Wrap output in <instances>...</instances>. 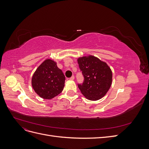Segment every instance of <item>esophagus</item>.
Wrapping results in <instances>:
<instances>
[{
  "mask_svg": "<svg viewBox=\"0 0 149 149\" xmlns=\"http://www.w3.org/2000/svg\"><path fill=\"white\" fill-rule=\"evenodd\" d=\"M70 80H74V76H72L70 78Z\"/></svg>",
  "mask_w": 149,
  "mask_h": 149,
  "instance_id": "34e87169",
  "label": "esophagus"
}]
</instances>
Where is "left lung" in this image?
I'll list each match as a JSON object with an SVG mask.
<instances>
[{"mask_svg":"<svg viewBox=\"0 0 149 149\" xmlns=\"http://www.w3.org/2000/svg\"><path fill=\"white\" fill-rule=\"evenodd\" d=\"M78 63L84 76V82L78 84L83 95L89 100L97 101L109 91L112 81V73L106 62L93 55L78 58Z\"/></svg>","mask_w":149,"mask_h":149,"instance_id":"left-lung-1","label":"left lung"}]
</instances>
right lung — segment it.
Listing matches in <instances>:
<instances>
[{"mask_svg": "<svg viewBox=\"0 0 149 149\" xmlns=\"http://www.w3.org/2000/svg\"><path fill=\"white\" fill-rule=\"evenodd\" d=\"M65 76L56 62L47 59L36 70L31 78L35 92L45 100H52L61 93L65 86Z\"/></svg>", "mask_w": 149, "mask_h": 149, "instance_id": "right-lung-1", "label": "right lung"}]
</instances>
